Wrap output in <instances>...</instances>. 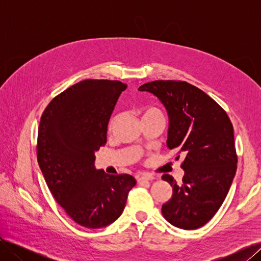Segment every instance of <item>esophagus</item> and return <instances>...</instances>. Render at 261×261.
<instances>
[{"mask_svg":"<svg viewBox=\"0 0 261 261\" xmlns=\"http://www.w3.org/2000/svg\"><path fill=\"white\" fill-rule=\"evenodd\" d=\"M153 179V176L150 175V174H143L137 177V180L138 181H141V180H152Z\"/></svg>","mask_w":261,"mask_h":261,"instance_id":"34e87169","label":"esophagus"}]
</instances>
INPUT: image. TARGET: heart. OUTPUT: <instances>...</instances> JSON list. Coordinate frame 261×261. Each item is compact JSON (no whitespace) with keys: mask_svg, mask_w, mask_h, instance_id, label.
Listing matches in <instances>:
<instances>
[{"mask_svg":"<svg viewBox=\"0 0 261 261\" xmlns=\"http://www.w3.org/2000/svg\"><path fill=\"white\" fill-rule=\"evenodd\" d=\"M162 117L163 118V115L161 113V111L159 109H156L154 107H145L141 109V117L143 118H146V117ZM114 124V120L111 121V123H110V128L112 127Z\"/></svg>","mask_w":261,"mask_h":261,"instance_id":"heart-1","label":"heart"}]
</instances>
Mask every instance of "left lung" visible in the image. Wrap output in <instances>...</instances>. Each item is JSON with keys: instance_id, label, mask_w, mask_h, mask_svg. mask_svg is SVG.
Wrapping results in <instances>:
<instances>
[{"instance_id": "obj_1", "label": "left lung", "mask_w": 261, "mask_h": 261, "mask_svg": "<svg viewBox=\"0 0 261 261\" xmlns=\"http://www.w3.org/2000/svg\"><path fill=\"white\" fill-rule=\"evenodd\" d=\"M138 90L160 100L169 117L167 146L185 155L179 184L162 175L173 187L162 215L183 230L201 227L223 203L238 169L233 125L215 100L186 82L155 81Z\"/></svg>"}]
</instances>
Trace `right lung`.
<instances>
[{
  "instance_id": "obj_1",
  "label": "right lung",
  "mask_w": 261,
  "mask_h": 261,
  "mask_svg": "<svg viewBox=\"0 0 261 261\" xmlns=\"http://www.w3.org/2000/svg\"><path fill=\"white\" fill-rule=\"evenodd\" d=\"M125 89L117 81L77 83L50 102L39 124L37 159L46 185L67 215L85 227L113 223L136 185L129 174L110 175L94 165Z\"/></svg>"
}]
</instances>
